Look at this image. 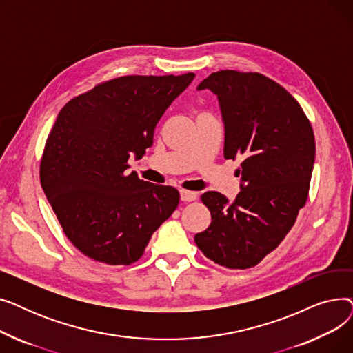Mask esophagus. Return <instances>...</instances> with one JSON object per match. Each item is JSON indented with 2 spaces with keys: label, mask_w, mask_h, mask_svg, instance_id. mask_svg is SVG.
Wrapping results in <instances>:
<instances>
[{
  "label": "esophagus",
  "mask_w": 353,
  "mask_h": 353,
  "mask_svg": "<svg viewBox=\"0 0 353 353\" xmlns=\"http://www.w3.org/2000/svg\"><path fill=\"white\" fill-rule=\"evenodd\" d=\"M197 197V193L194 192H190V190H180V199L181 201H193L196 200Z\"/></svg>",
  "instance_id": "obj_1"
}]
</instances>
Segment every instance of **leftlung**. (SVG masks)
<instances>
[{
    "mask_svg": "<svg viewBox=\"0 0 353 353\" xmlns=\"http://www.w3.org/2000/svg\"><path fill=\"white\" fill-rule=\"evenodd\" d=\"M197 90L217 96L225 159L243 161L233 201L217 192L201 194L212 223L194 242L220 266L253 268L279 246L305 206L314 163L313 130L299 103L262 74L221 70Z\"/></svg>",
    "mask_w": 353,
    "mask_h": 353,
    "instance_id": "obj_1",
    "label": "left lung"
}]
</instances>
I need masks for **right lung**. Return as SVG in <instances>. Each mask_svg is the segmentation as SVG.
I'll list each match as a JSON object with an SVG mask.
<instances>
[{
	"label": "right lung",
	"mask_w": 353,
	"mask_h": 353,
	"mask_svg": "<svg viewBox=\"0 0 353 353\" xmlns=\"http://www.w3.org/2000/svg\"><path fill=\"white\" fill-rule=\"evenodd\" d=\"M194 74L125 76L70 100L46 141L41 188L70 242L107 265H132L177 209L172 186L125 173L153 144L164 111Z\"/></svg>",
	"instance_id": "right-lung-1"
}]
</instances>
